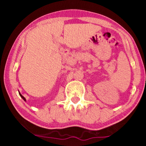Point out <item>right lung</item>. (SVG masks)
<instances>
[{
	"label": "right lung",
	"instance_id": "right-lung-1",
	"mask_svg": "<svg viewBox=\"0 0 146 146\" xmlns=\"http://www.w3.org/2000/svg\"><path fill=\"white\" fill-rule=\"evenodd\" d=\"M19 95H21V98H23V100H25V101H26V99H25V98H24V97H23V95H21V93H19Z\"/></svg>",
	"mask_w": 146,
	"mask_h": 146
}]
</instances>
